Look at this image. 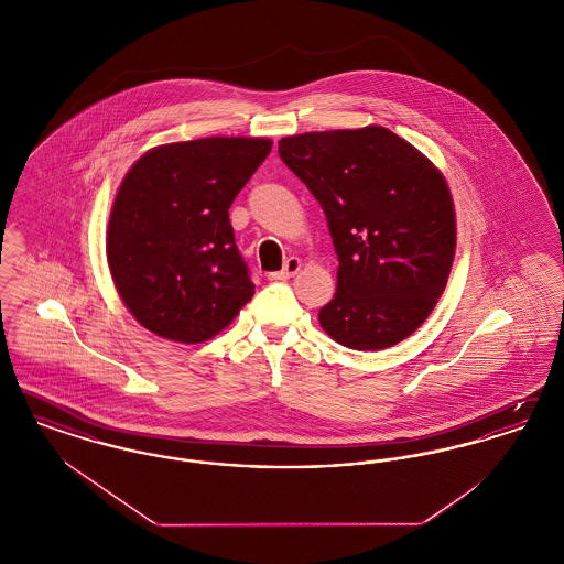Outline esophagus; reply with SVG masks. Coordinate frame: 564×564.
<instances>
[{
	"label": "esophagus",
	"instance_id": "1",
	"mask_svg": "<svg viewBox=\"0 0 564 564\" xmlns=\"http://www.w3.org/2000/svg\"><path fill=\"white\" fill-rule=\"evenodd\" d=\"M300 269H302V260L292 256V258H288V260H285L283 269L279 270V272H270L269 279L270 281H283V279L294 276L295 272Z\"/></svg>",
	"mask_w": 564,
	"mask_h": 564
}]
</instances>
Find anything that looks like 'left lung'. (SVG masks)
<instances>
[{"mask_svg":"<svg viewBox=\"0 0 564 564\" xmlns=\"http://www.w3.org/2000/svg\"><path fill=\"white\" fill-rule=\"evenodd\" d=\"M279 156L319 200L338 256L319 323L355 350L393 347L444 292L456 247L444 175L384 127L283 137Z\"/></svg>","mask_w":564,"mask_h":564,"instance_id":"8db88e82","label":"left lung"}]
</instances>
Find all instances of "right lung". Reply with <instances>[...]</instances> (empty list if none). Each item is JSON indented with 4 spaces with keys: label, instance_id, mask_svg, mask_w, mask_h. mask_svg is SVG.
<instances>
[{
    "label": "right lung",
    "instance_id": "1",
    "mask_svg": "<svg viewBox=\"0 0 564 564\" xmlns=\"http://www.w3.org/2000/svg\"><path fill=\"white\" fill-rule=\"evenodd\" d=\"M264 137H207L152 148L111 205L113 285L152 334L196 345L214 338L253 295L228 209L270 154Z\"/></svg>",
    "mask_w": 564,
    "mask_h": 564
}]
</instances>
